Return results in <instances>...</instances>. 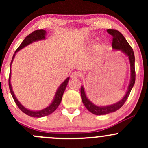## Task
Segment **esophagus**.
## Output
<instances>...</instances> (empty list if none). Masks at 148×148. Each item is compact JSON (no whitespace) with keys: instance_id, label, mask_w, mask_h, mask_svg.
Listing matches in <instances>:
<instances>
[{"instance_id":"obj_1","label":"esophagus","mask_w":148,"mask_h":148,"mask_svg":"<svg viewBox=\"0 0 148 148\" xmlns=\"http://www.w3.org/2000/svg\"><path fill=\"white\" fill-rule=\"evenodd\" d=\"M80 76H81V73L79 72H77V71H76V72H72V74H71V77L74 78H74H79Z\"/></svg>"}]
</instances>
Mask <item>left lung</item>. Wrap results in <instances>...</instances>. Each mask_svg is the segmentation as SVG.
Masks as SVG:
<instances>
[{"instance_id":"1","label":"left lung","mask_w":148,"mask_h":148,"mask_svg":"<svg viewBox=\"0 0 148 148\" xmlns=\"http://www.w3.org/2000/svg\"><path fill=\"white\" fill-rule=\"evenodd\" d=\"M107 33L112 35L113 39H112V47L113 49H117V50H121L122 51L125 53V54L129 57L130 62L131 66V81L130 86H129L128 90H127L126 95L124 97L123 99H122L120 101L117 102L114 104L110 105L107 106H97L93 104L88 99L85 93L84 87L81 86V99H82L83 103L86 107V108L91 112L92 113L95 115H106L108 113H113V112L116 111L119 108H121L123 106L124 103L127 101V98L130 95L131 90L133 88L134 84H135L136 80V72H135V57H134V53L133 49L130 45V44L127 42L126 39L123 36V34L118 30L113 29H108Z\"/></svg>"}]
</instances>
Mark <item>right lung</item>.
Listing matches in <instances>:
<instances>
[{"label": "right lung", "instance_id": "obj_1", "mask_svg": "<svg viewBox=\"0 0 148 148\" xmlns=\"http://www.w3.org/2000/svg\"><path fill=\"white\" fill-rule=\"evenodd\" d=\"M45 34H46V31L44 30H36L35 31L32 32L31 33L29 34L28 36L25 37V38L23 40V41L22 42V43L20 45L19 47H18L17 49L15 51L14 55H13L12 59L11 61V64L12 62L13 59L15 56V54L20 49H23V47H25V46L30 45L31 44L32 42H35V41H38V40H43V39L45 38ZM10 75H11V71H10V76H9V88H10V91L11 92L12 96L13 99H14L15 103L17 105V106L19 108V109L21 110L22 112L25 113L26 115H29L30 117H35V118H42V117H45V116H47V115L51 114L53 111H55L56 110V108L58 107L59 105L61 102V100H62V95H63V93L64 90H65V88L67 87V84H68V81L69 80V78L68 77L65 81L62 83V84L60 85V87L58 88V90L56 92V94L55 98H54L53 101H52V103H51L50 105L48 107L45 108V109L41 110V111H30V110L27 109L25 108V107H23L22 105L20 103L19 101H18L17 99L15 97L14 92H13L12 89V86L11 84H10Z\"/></svg>", "mask_w": 148, "mask_h": 148}]
</instances>
